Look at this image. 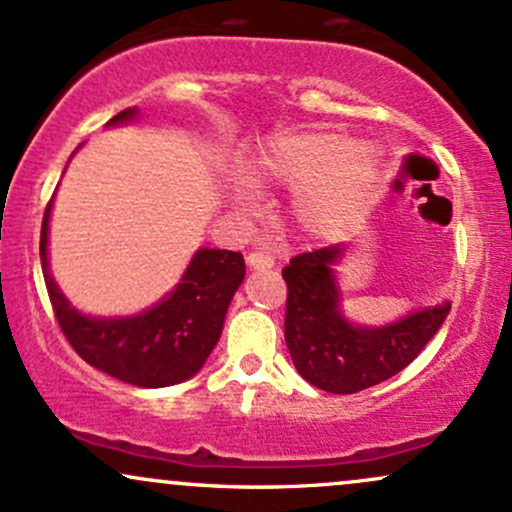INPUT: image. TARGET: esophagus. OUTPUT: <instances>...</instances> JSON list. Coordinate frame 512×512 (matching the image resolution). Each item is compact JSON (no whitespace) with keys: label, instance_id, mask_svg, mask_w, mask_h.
<instances>
[{"label":"esophagus","instance_id":"34e87169","mask_svg":"<svg viewBox=\"0 0 512 512\" xmlns=\"http://www.w3.org/2000/svg\"><path fill=\"white\" fill-rule=\"evenodd\" d=\"M248 264L252 269H269L274 267V257L264 250H252L248 252Z\"/></svg>","mask_w":512,"mask_h":512}]
</instances>
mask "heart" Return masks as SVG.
Masks as SVG:
<instances>
[{
  "label": "heart",
  "mask_w": 512,
  "mask_h": 512,
  "mask_svg": "<svg viewBox=\"0 0 512 512\" xmlns=\"http://www.w3.org/2000/svg\"><path fill=\"white\" fill-rule=\"evenodd\" d=\"M255 178L298 192V216L308 228L332 231L356 221L373 202L380 158L339 132L281 137L264 149ZM243 199V195H236Z\"/></svg>",
  "instance_id": "b5f03b06"
}]
</instances>
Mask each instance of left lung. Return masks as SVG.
Masks as SVG:
<instances>
[{
	"instance_id": "obj_1",
	"label": "left lung",
	"mask_w": 512,
	"mask_h": 512,
	"mask_svg": "<svg viewBox=\"0 0 512 512\" xmlns=\"http://www.w3.org/2000/svg\"><path fill=\"white\" fill-rule=\"evenodd\" d=\"M339 245L301 252L281 269L286 281L284 337L293 366L334 395H354L407 368L450 313V303L416 310L387 327H354L339 313L332 264Z\"/></svg>"
}]
</instances>
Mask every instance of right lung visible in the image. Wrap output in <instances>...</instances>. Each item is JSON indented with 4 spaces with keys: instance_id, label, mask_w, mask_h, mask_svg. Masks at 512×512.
<instances>
[{
    "instance_id": "add662e5",
    "label": "right lung",
    "mask_w": 512,
    "mask_h": 512,
    "mask_svg": "<svg viewBox=\"0 0 512 512\" xmlns=\"http://www.w3.org/2000/svg\"><path fill=\"white\" fill-rule=\"evenodd\" d=\"M137 108L117 113L108 125L132 120ZM48 219L40 228V260L57 325L88 366L137 387H166L192 378L204 366L223 330L228 303L243 284L240 252L199 250L178 284L156 308L137 317L96 320L76 313L48 274Z\"/></svg>"
}]
</instances>
